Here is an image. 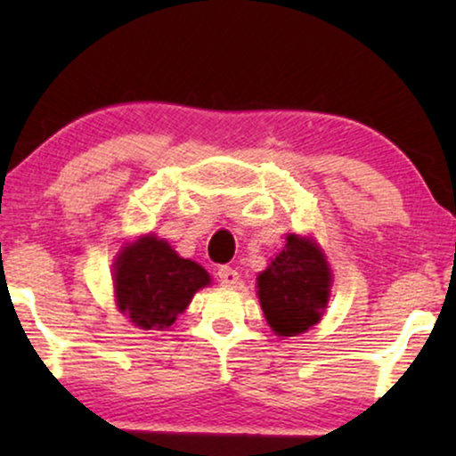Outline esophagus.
Segmentation results:
<instances>
[{"instance_id":"34e87169","label":"esophagus","mask_w":456,"mask_h":456,"mask_svg":"<svg viewBox=\"0 0 456 456\" xmlns=\"http://www.w3.org/2000/svg\"><path fill=\"white\" fill-rule=\"evenodd\" d=\"M217 276H220V284L228 286V289H234V286L240 282L239 272H236L234 267H228V265H222L220 270H217Z\"/></svg>"}]
</instances>
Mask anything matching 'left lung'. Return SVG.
<instances>
[{"label":"left lung","instance_id":"left-lung-1","mask_svg":"<svg viewBox=\"0 0 456 456\" xmlns=\"http://www.w3.org/2000/svg\"><path fill=\"white\" fill-rule=\"evenodd\" d=\"M332 273L311 236L289 234L282 251L257 276V297L267 326L278 336L314 328L328 307Z\"/></svg>","mask_w":456,"mask_h":456}]
</instances>
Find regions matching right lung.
<instances>
[{
    "label": "right lung",
    "instance_id": "add662e5",
    "mask_svg": "<svg viewBox=\"0 0 456 456\" xmlns=\"http://www.w3.org/2000/svg\"><path fill=\"white\" fill-rule=\"evenodd\" d=\"M209 282L201 265L183 259L153 234L124 245L114 264L118 309L141 330L170 328L195 292Z\"/></svg>",
    "mask_w": 456,
    "mask_h": 456
}]
</instances>
